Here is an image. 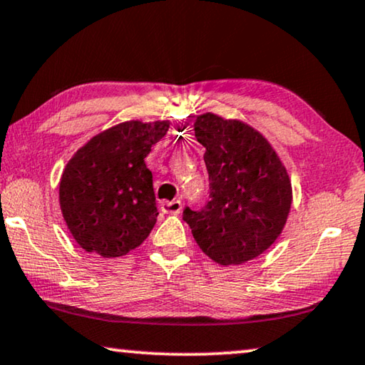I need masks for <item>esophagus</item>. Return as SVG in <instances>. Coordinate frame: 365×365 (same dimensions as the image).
<instances>
[{
  "mask_svg": "<svg viewBox=\"0 0 365 365\" xmlns=\"http://www.w3.org/2000/svg\"><path fill=\"white\" fill-rule=\"evenodd\" d=\"M160 210L163 213L168 215H177L182 212V202L180 200H172V202H162L160 203Z\"/></svg>",
  "mask_w": 365,
  "mask_h": 365,
  "instance_id": "esophagus-1",
  "label": "esophagus"
}]
</instances>
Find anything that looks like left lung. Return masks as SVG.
Here are the masks:
<instances>
[{
	"instance_id": "obj_1",
	"label": "left lung",
	"mask_w": 365,
	"mask_h": 365,
	"mask_svg": "<svg viewBox=\"0 0 365 365\" xmlns=\"http://www.w3.org/2000/svg\"><path fill=\"white\" fill-rule=\"evenodd\" d=\"M205 150L210 195L202 210L183 220L207 256L241 264L259 256L283 232L292 202L291 182L278 153L258 130L212 112L195 122Z\"/></svg>"
}]
</instances>
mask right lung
<instances>
[{
    "mask_svg": "<svg viewBox=\"0 0 365 365\" xmlns=\"http://www.w3.org/2000/svg\"><path fill=\"white\" fill-rule=\"evenodd\" d=\"M168 127V120L122 122L92 137L68 162L59 203L82 250L117 258L150 235L158 212L145 157Z\"/></svg>",
    "mask_w": 365,
    "mask_h": 365,
    "instance_id": "obj_1",
    "label": "right lung"
}]
</instances>
